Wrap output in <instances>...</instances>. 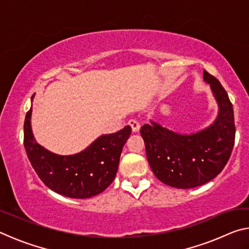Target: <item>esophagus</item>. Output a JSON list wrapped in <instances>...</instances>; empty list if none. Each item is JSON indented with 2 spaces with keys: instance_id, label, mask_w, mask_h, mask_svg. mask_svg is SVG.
I'll use <instances>...</instances> for the list:
<instances>
[{
  "instance_id": "esophagus-1",
  "label": "esophagus",
  "mask_w": 249,
  "mask_h": 249,
  "mask_svg": "<svg viewBox=\"0 0 249 249\" xmlns=\"http://www.w3.org/2000/svg\"><path fill=\"white\" fill-rule=\"evenodd\" d=\"M128 125L130 126V127H132L133 133H137L138 130H140V128H141L140 123H138V122L135 121V120H129L128 121Z\"/></svg>"
}]
</instances>
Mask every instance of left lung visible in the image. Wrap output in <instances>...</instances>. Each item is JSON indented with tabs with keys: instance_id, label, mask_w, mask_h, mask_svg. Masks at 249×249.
I'll use <instances>...</instances> for the list:
<instances>
[{
	"instance_id": "obj_1",
	"label": "left lung",
	"mask_w": 249,
	"mask_h": 249,
	"mask_svg": "<svg viewBox=\"0 0 249 249\" xmlns=\"http://www.w3.org/2000/svg\"><path fill=\"white\" fill-rule=\"evenodd\" d=\"M203 80L218 107L216 119L208 127L182 134L150 121L141 128L151 170L172 188L191 189L209 182L223 170L233 150V105L216 78L204 70Z\"/></svg>"
}]
</instances>
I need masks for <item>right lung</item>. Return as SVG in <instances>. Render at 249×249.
<instances>
[{
  "instance_id": "add662e5",
  "label": "right lung",
  "mask_w": 249,
  "mask_h": 249,
  "mask_svg": "<svg viewBox=\"0 0 249 249\" xmlns=\"http://www.w3.org/2000/svg\"><path fill=\"white\" fill-rule=\"evenodd\" d=\"M32 112L31 107L25 117L24 147L34 170L49 189L72 199H88L100 195L113 182L122 149L132 133L130 126L102 135L80 153L64 156L36 142L31 124Z\"/></svg>"
}]
</instances>
